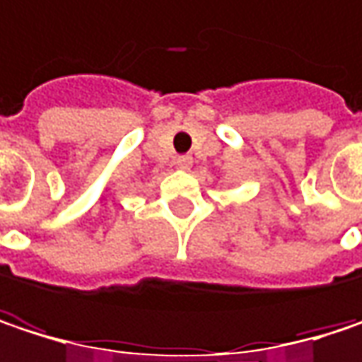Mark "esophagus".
Here are the masks:
<instances>
[{
  "label": "esophagus",
  "mask_w": 362,
  "mask_h": 362,
  "mask_svg": "<svg viewBox=\"0 0 362 362\" xmlns=\"http://www.w3.org/2000/svg\"><path fill=\"white\" fill-rule=\"evenodd\" d=\"M176 165H178L180 170H190V168H192V157H190V155H180V157H176Z\"/></svg>",
  "instance_id": "34e87169"
}]
</instances>
